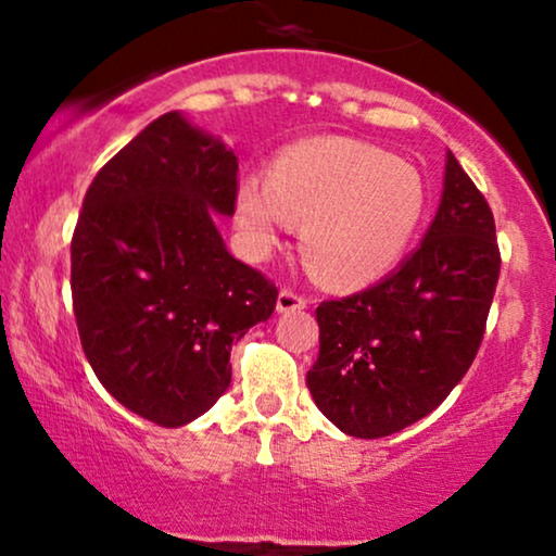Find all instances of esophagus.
<instances>
[{
    "label": "esophagus",
    "instance_id": "esophagus-1",
    "mask_svg": "<svg viewBox=\"0 0 556 556\" xmlns=\"http://www.w3.org/2000/svg\"><path fill=\"white\" fill-rule=\"evenodd\" d=\"M306 306H308V301L303 299V295L293 293L291 288H283V291L278 293V301H276L278 314H288V311H301V308H306Z\"/></svg>",
    "mask_w": 556,
    "mask_h": 556
}]
</instances>
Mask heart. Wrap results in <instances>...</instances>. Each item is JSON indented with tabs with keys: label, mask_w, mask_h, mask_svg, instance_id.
Wrapping results in <instances>:
<instances>
[{
	"label": "heart",
	"mask_w": 556,
	"mask_h": 556,
	"mask_svg": "<svg viewBox=\"0 0 556 556\" xmlns=\"http://www.w3.org/2000/svg\"><path fill=\"white\" fill-rule=\"evenodd\" d=\"M428 210L420 172L390 151L352 139H314L286 149L265 181L248 177L235 219L253 253L301 225V255L326 286L362 288L387 276L413 245Z\"/></svg>",
	"instance_id": "heart-1"
}]
</instances>
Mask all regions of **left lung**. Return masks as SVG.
<instances>
[{"label": "left lung", "instance_id": "8db88e82", "mask_svg": "<svg viewBox=\"0 0 556 556\" xmlns=\"http://www.w3.org/2000/svg\"><path fill=\"white\" fill-rule=\"evenodd\" d=\"M489 202L453 151L443 197L413 255L367 291L316 308V407L354 438H384L430 415L466 377L496 293Z\"/></svg>", "mask_w": 556, "mask_h": 556}]
</instances>
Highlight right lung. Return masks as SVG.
I'll return each mask as SVG.
<instances>
[{
  "label": "right lung",
  "mask_w": 556,
  "mask_h": 556,
  "mask_svg": "<svg viewBox=\"0 0 556 556\" xmlns=\"http://www.w3.org/2000/svg\"><path fill=\"white\" fill-rule=\"evenodd\" d=\"M238 156L169 111L88 187L71 242L73 311L101 384L143 420L179 428L232 379V341L268 321L278 288L235 261Z\"/></svg>",
  "instance_id": "1"
}]
</instances>
